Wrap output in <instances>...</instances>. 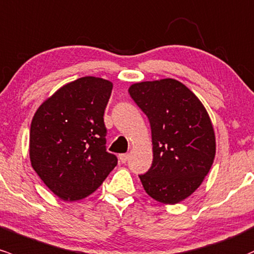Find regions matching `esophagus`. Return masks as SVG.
I'll list each match as a JSON object with an SVG mask.
<instances>
[{"label":"esophagus","instance_id":"obj_1","mask_svg":"<svg viewBox=\"0 0 254 254\" xmlns=\"http://www.w3.org/2000/svg\"><path fill=\"white\" fill-rule=\"evenodd\" d=\"M127 159H129V154H127V153H124V154H119V160H121L122 163H127Z\"/></svg>","mask_w":254,"mask_h":254}]
</instances>
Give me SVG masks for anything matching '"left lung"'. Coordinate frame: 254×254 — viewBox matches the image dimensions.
I'll return each mask as SVG.
<instances>
[{"label": "left lung", "instance_id": "1", "mask_svg": "<svg viewBox=\"0 0 254 254\" xmlns=\"http://www.w3.org/2000/svg\"><path fill=\"white\" fill-rule=\"evenodd\" d=\"M130 96L148 117L153 161L140 175L146 193L163 204L182 201L199 188L212 166L216 138L204 105L176 79L135 83Z\"/></svg>", "mask_w": 254, "mask_h": 254}]
</instances>
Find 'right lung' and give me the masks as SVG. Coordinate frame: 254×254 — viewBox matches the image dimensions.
Instances as JSON below:
<instances>
[{
	"label": "right lung",
	"mask_w": 254,
	"mask_h": 254,
	"mask_svg": "<svg viewBox=\"0 0 254 254\" xmlns=\"http://www.w3.org/2000/svg\"><path fill=\"white\" fill-rule=\"evenodd\" d=\"M113 84L82 77L61 86L36 111L30 160L50 190L76 201L96 190L118 159L106 150L104 113Z\"/></svg>",
	"instance_id": "obj_1"
}]
</instances>
